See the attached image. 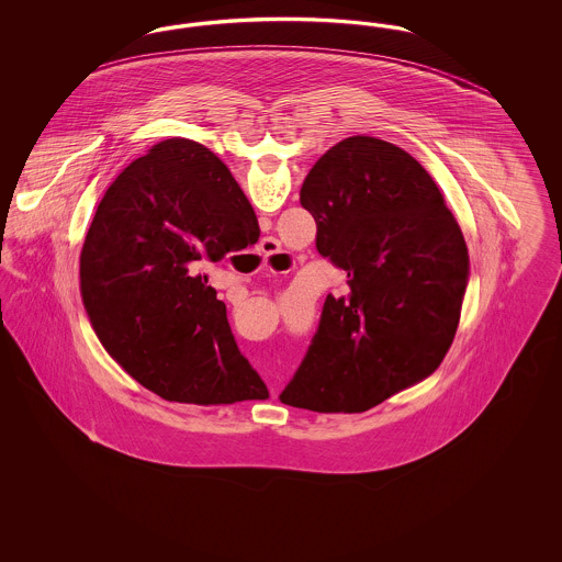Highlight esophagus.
<instances>
[{
  "instance_id": "1",
  "label": "esophagus",
  "mask_w": 562,
  "mask_h": 562,
  "mask_svg": "<svg viewBox=\"0 0 562 562\" xmlns=\"http://www.w3.org/2000/svg\"><path fill=\"white\" fill-rule=\"evenodd\" d=\"M259 255L263 259H271L276 255H282V248H280V241L276 238H263V241L259 244Z\"/></svg>"
}]
</instances>
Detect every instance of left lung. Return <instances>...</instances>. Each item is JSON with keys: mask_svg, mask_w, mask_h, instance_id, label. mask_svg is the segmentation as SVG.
<instances>
[{"mask_svg": "<svg viewBox=\"0 0 562 562\" xmlns=\"http://www.w3.org/2000/svg\"><path fill=\"white\" fill-rule=\"evenodd\" d=\"M301 206L348 271L280 401L362 413L428 379L453 344L470 276L463 234L428 170L394 143L349 136L314 164Z\"/></svg>", "mask_w": 562, "mask_h": 562, "instance_id": "1", "label": "left lung"}]
</instances>
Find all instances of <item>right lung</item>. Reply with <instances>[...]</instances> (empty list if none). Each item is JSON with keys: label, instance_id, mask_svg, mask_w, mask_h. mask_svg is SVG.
I'll list each match as a JSON object with an SVG mask.
<instances>
[{"label": "right lung", "instance_id": "obj_1", "mask_svg": "<svg viewBox=\"0 0 562 562\" xmlns=\"http://www.w3.org/2000/svg\"><path fill=\"white\" fill-rule=\"evenodd\" d=\"M259 234L240 186L204 145L166 138L126 166L80 257L83 310L109 356L164 401L268 398L204 273Z\"/></svg>", "mask_w": 562, "mask_h": 562}]
</instances>
